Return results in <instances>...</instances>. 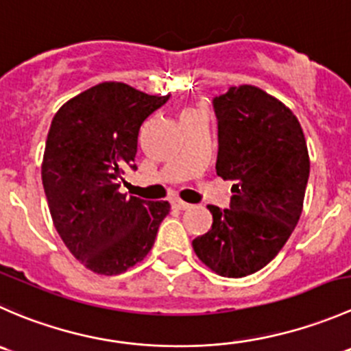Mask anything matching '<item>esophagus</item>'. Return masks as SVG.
I'll use <instances>...</instances> for the list:
<instances>
[{"instance_id": "esophagus-1", "label": "esophagus", "mask_w": 351, "mask_h": 351, "mask_svg": "<svg viewBox=\"0 0 351 351\" xmlns=\"http://www.w3.org/2000/svg\"><path fill=\"white\" fill-rule=\"evenodd\" d=\"M171 204H172V208H176V210H189V208H191L189 203L179 199V197H174V199L171 201Z\"/></svg>"}]
</instances>
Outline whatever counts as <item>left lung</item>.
I'll return each instance as SVG.
<instances>
[{
    "label": "left lung",
    "instance_id": "left-lung-1",
    "mask_svg": "<svg viewBox=\"0 0 351 351\" xmlns=\"http://www.w3.org/2000/svg\"><path fill=\"white\" fill-rule=\"evenodd\" d=\"M213 107L217 174L234 180V194L227 210L208 204L213 225L193 249L217 275L242 278L265 268L292 235L311 162L298 119L265 90L230 86Z\"/></svg>",
    "mask_w": 351,
    "mask_h": 351
}]
</instances>
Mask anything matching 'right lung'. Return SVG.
<instances>
[{
	"label": "right lung",
	"mask_w": 351,
	"mask_h": 351,
	"mask_svg": "<svg viewBox=\"0 0 351 351\" xmlns=\"http://www.w3.org/2000/svg\"><path fill=\"white\" fill-rule=\"evenodd\" d=\"M167 100L104 82L68 100L51 123L43 160L51 217L69 252L97 275L143 261L171 211L169 201L119 193L128 169H138L141 124Z\"/></svg>",
	"instance_id": "obj_1"
}]
</instances>
